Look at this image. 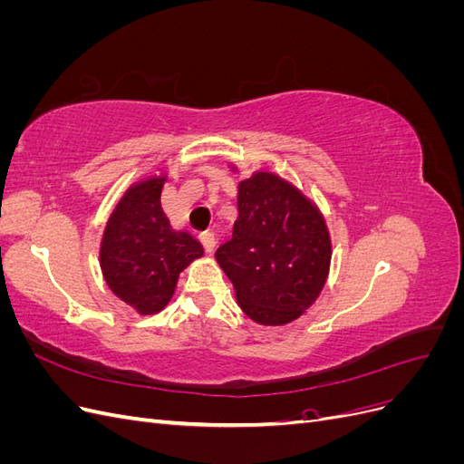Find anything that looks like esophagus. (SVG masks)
<instances>
[{
  "label": "esophagus",
  "instance_id": "1",
  "mask_svg": "<svg viewBox=\"0 0 464 464\" xmlns=\"http://www.w3.org/2000/svg\"><path fill=\"white\" fill-rule=\"evenodd\" d=\"M201 244H203L207 254H213V251H215V232H210V230L203 232L201 234Z\"/></svg>",
  "mask_w": 464,
  "mask_h": 464
}]
</instances>
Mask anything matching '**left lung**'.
I'll return each mask as SVG.
<instances>
[{
	"label": "left lung",
	"mask_w": 464,
	"mask_h": 464,
	"mask_svg": "<svg viewBox=\"0 0 464 464\" xmlns=\"http://www.w3.org/2000/svg\"><path fill=\"white\" fill-rule=\"evenodd\" d=\"M217 261L244 314L278 327L298 319L325 286L331 236L315 203L290 181L259 170L237 184V218Z\"/></svg>",
	"instance_id": "8db88e82"
}]
</instances>
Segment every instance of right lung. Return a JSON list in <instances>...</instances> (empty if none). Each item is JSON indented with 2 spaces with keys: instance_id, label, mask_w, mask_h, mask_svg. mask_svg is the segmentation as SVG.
I'll use <instances>...</instances> for the list:
<instances>
[{
  "instance_id": "right-lung-1",
  "label": "right lung",
  "mask_w": 464,
  "mask_h": 464,
  "mask_svg": "<svg viewBox=\"0 0 464 464\" xmlns=\"http://www.w3.org/2000/svg\"><path fill=\"white\" fill-rule=\"evenodd\" d=\"M166 176L139 179L111 210L101 244L108 288L137 314L154 315L172 300L179 273L203 257V246L170 227L160 207Z\"/></svg>"
}]
</instances>
